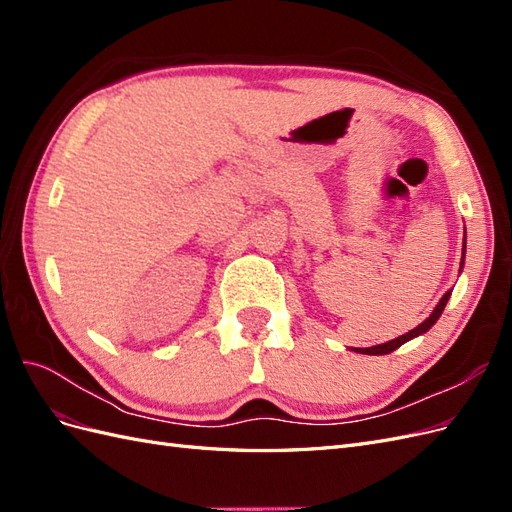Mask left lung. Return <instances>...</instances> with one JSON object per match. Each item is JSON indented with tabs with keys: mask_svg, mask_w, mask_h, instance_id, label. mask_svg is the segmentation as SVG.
Here are the masks:
<instances>
[{
	"mask_svg": "<svg viewBox=\"0 0 512 512\" xmlns=\"http://www.w3.org/2000/svg\"><path fill=\"white\" fill-rule=\"evenodd\" d=\"M463 258H466V241H463V256H461V267H463ZM448 299H451V290H448L444 297L440 299V303L436 305V309H433V312L429 314V318L425 320V322H421L418 324L416 329H412L410 333H406V335H399V337H395V339H391V342H386V344H378V346H371V348H354L356 352H361V354H389V352H393V350H397L399 346H404L406 342H410L412 337H418V335H423V333H427L433 324L438 322V318L442 316V312H444V307H446V303H448Z\"/></svg>",
	"mask_w": 512,
	"mask_h": 512,
	"instance_id": "8db88e82",
	"label": "left lung"
}]
</instances>
